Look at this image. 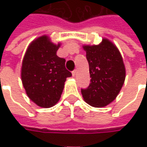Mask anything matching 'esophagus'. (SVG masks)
<instances>
[{"instance_id":"1","label":"esophagus","mask_w":147,"mask_h":147,"mask_svg":"<svg viewBox=\"0 0 147 147\" xmlns=\"http://www.w3.org/2000/svg\"><path fill=\"white\" fill-rule=\"evenodd\" d=\"M76 73H77V70L76 69V70H74L73 71H72V76H76Z\"/></svg>"}]
</instances>
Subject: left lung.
Returning <instances> with one entry per match:
<instances>
[{
	"instance_id": "8db88e82",
	"label": "left lung",
	"mask_w": 147,
	"mask_h": 147,
	"mask_svg": "<svg viewBox=\"0 0 147 147\" xmlns=\"http://www.w3.org/2000/svg\"><path fill=\"white\" fill-rule=\"evenodd\" d=\"M90 83L81 93L94 107H104L117 98L125 80V67L120 52L107 39L98 45H85Z\"/></svg>"
}]
</instances>
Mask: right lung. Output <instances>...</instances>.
Returning a JSON list of instances; mask_svg holds the SVG:
<instances>
[{"label":"right lung","instance_id":"obj_1","mask_svg":"<svg viewBox=\"0 0 147 147\" xmlns=\"http://www.w3.org/2000/svg\"><path fill=\"white\" fill-rule=\"evenodd\" d=\"M47 36L31 42L24 56L21 78L27 96L35 104L52 107L61 98L64 82L71 73L65 67V59L59 57Z\"/></svg>","mask_w":147,"mask_h":147}]
</instances>
